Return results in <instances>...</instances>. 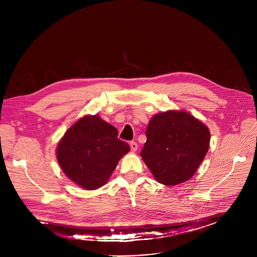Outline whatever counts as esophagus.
Segmentation results:
<instances>
[{"label": "esophagus", "instance_id": "1", "mask_svg": "<svg viewBox=\"0 0 257 257\" xmlns=\"http://www.w3.org/2000/svg\"><path fill=\"white\" fill-rule=\"evenodd\" d=\"M130 149H131V151H132L133 153L137 151V149H138V145H137V143H136L135 141L130 142Z\"/></svg>", "mask_w": 257, "mask_h": 257}]
</instances>
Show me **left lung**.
Masks as SVG:
<instances>
[{"label":"left lung","instance_id":"left-lung-1","mask_svg":"<svg viewBox=\"0 0 257 257\" xmlns=\"http://www.w3.org/2000/svg\"><path fill=\"white\" fill-rule=\"evenodd\" d=\"M145 133L148 140L140 156L155 179L166 186L191 179L209 149L208 127L185 111L155 115Z\"/></svg>","mask_w":257,"mask_h":257}]
</instances>
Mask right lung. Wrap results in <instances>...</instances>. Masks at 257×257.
<instances>
[{
    "label": "right lung",
    "instance_id": "obj_1",
    "mask_svg": "<svg viewBox=\"0 0 257 257\" xmlns=\"http://www.w3.org/2000/svg\"><path fill=\"white\" fill-rule=\"evenodd\" d=\"M117 136L118 130L98 115L80 118L58 143L56 155L62 171L85 190L100 188L130 151Z\"/></svg>",
    "mask_w": 257,
    "mask_h": 257
}]
</instances>
